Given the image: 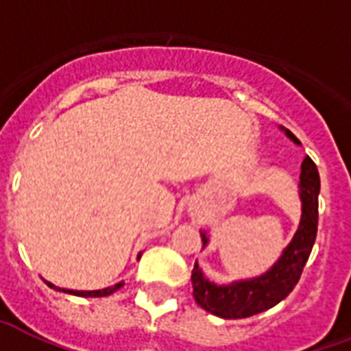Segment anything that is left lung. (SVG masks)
<instances>
[{
  "label": "left lung",
  "instance_id": "1",
  "mask_svg": "<svg viewBox=\"0 0 351 351\" xmlns=\"http://www.w3.org/2000/svg\"><path fill=\"white\" fill-rule=\"evenodd\" d=\"M284 130V128H282ZM293 143L300 145L289 130H284ZM300 172V199H302V218L298 230L293 236L291 243L284 249L282 256L276 260L273 267L262 276L251 280L232 282L229 286H218L205 274L195 263L192 271V287L197 306L208 313L221 317V319H247L252 315L262 313L282 302L300 280L304 265L308 262L315 238H317V225H319V192L320 178L317 165L311 157L302 161ZM203 245L208 243L206 232H201Z\"/></svg>",
  "mask_w": 351,
  "mask_h": 351
}]
</instances>
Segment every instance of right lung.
Instances as JSON below:
<instances>
[{
	"mask_svg": "<svg viewBox=\"0 0 351 351\" xmlns=\"http://www.w3.org/2000/svg\"><path fill=\"white\" fill-rule=\"evenodd\" d=\"M49 287H53V289H58V291L69 293V295H77V297H108L111 293H115L117 289H121L124 286V282H119L113 287H106V289H99V291H73V289H62V287H54V284L47 282Z\"/></svg>",
	"mask_w": 351,
	"mask_h": 351,
	"instance_id": "right-lung-1",
	"label": "right lung"
}]
</instances>
